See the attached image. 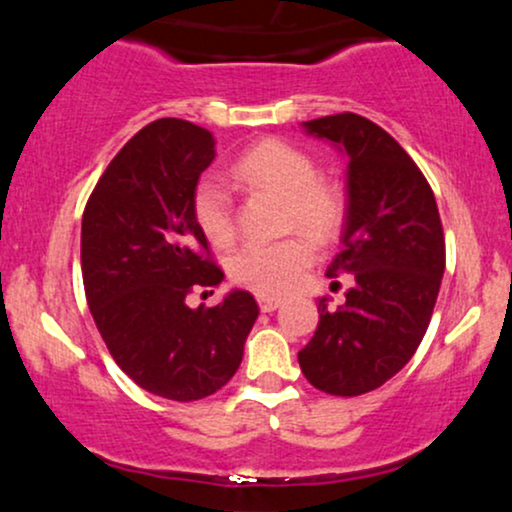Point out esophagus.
Masks as SVG:
<instances>
[{
  "mask_svg": "<svg viewBox=\"0 0 512 512\" xmlns=\"http://www.w3.org/2000/svg\"><path fill=\"white\" fill-rule=\"evenodd\" d=\"M257 303H260L262 313H274L276 308H281L284 298H279V296H257Z\"/></svg>",
  "mask_w": 512,
  "mask_h": 512,
  "instance_id": "esophagus-1",
  "label": "esophagus"
}]
</instances>
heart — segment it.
<instances>
[{"label":"heart","mask_w":512,"mask_h":512,"mask_svg":"<svg viewBox=\"0 0 512 512\" xmlns=\"http://www.w3.org/2000/svg\"><path fill=\"white\" fill-rule=\"evenodd\" d=\"M231 175L243 185L284 199L286 226L301 228L317 243H330L342 231L346 209L342 190L322 180L313 158L298 146L284 139H264L236 158ZM192 211L209 243L228 245L236 236L233 199L221 180L211 175L199 180ZM310 238L289 236L276 243H245L228 260V274L236 284L262 296L289 291L315 257Z\"/></svg>","instance_id":"b5f03b06"}]
</instances>
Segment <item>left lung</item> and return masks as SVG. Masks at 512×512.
<instances>
[{"label":"left lung","mask_w":512,"mask_h":512,"mask_svg":"<svg viewBox=\"0 0 512 512\" xmlns=\"http://www.w3.org/2000/svg\"><path fill=\"white\" fill-rule=\"evenodd\" d=\"M303 127L349 158L342 252L327 276L351 274V289L337 310L320 298V322L298 363L327 395H366L407 366L424 339L445 272L443 223L424 173L383 127L356 113Z\"/></svg>","instance_id":"8db88e82"}]
</instances>
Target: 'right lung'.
Masks as SVG:
<instances>
[{"instance_id":"right-lung-1","label":"right lung","mask_w":512,"mask_h":512,"mask_svg":"<svg viewBox=\"0 0 512 512\" xmlns=\"http://www.w3.org/2000/svg\"><path fill=\"white\" fill-rule=\"evenodd\" d=\"M214 144L187 120L151 122L110 161L81 219L86 301L110 356L146 392L175 402L214 395L236 375L260 315L238 289L214 308L185 303L223 279L192 211Z\"/></svg>"}]
</instances>
